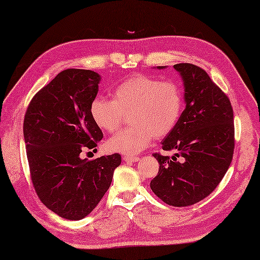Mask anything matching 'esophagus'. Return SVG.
Listing matches in <instances>:
<instances>
[{"label": "esophagus", "instance_id": "34e87169", "mask_svg": "<svg viewBox=\"0 0 260 260\" xmlns=\"http://www.w3.org/2000/svg\"><path fill=\"white\" fill-rule=\"evenodd\" d=\"M123 159H124V161H125L126 163H134V162H139L140 157H137V156H128V155H125V156L123 157Z\"/></svg>", "mask_w": 260, "mask_h": 260}]
</instances>
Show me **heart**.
<instances>
[{
  "label": "heart",
  "instance_id": "1",
  "mask_svg": "<svg viewBox=\"0 0 260 260\" xmlns=\"http://www.w3.org/2000/svg\"><path fill=\"white\" fill-rule=\"evenodd\" d=\"M183 108L181 88L173 81L136 75L115 88L113 101L93 99L90 115L102 131L115 133L129 115V128L113 136L107 143L110 151L134 155L151 144L153 137L161 140L172 132Z\"/></svg>",
  "mask_w": 260,
  "mask_h": 260
}]
</instances>
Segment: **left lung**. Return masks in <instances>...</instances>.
Returning a JSON list of instances; mask_svg holds the SVG:
<instances>
[{"label": "left lung", "mask_w": 260, "mask_h": 260, "mask_svg": "<svg viewBox=\"0 0 260 260\" xmlns=\"http://www.w3.org/2000/svg\"><path fill=\"white\" fill-rule=\"evenodd\" d=\"M173 68L183 81L185 109L162 141L163 150L174 151V155L153 154L159 169L151 189L169 206L187 207L208 197L230 167L235 148L234 112L227 95L203 69L191 63Z\"/></svg>", "instance_id": "left-lung-1"}]
</instances>
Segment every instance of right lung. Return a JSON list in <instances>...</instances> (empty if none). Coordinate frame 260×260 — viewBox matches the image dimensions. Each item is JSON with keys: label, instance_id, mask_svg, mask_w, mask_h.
I'll use <instances>...</instances> for the list:
<instances>
[{"label": "right lung", "instance_id": "1", "mask_svg": "<svg viewBox=\"0 0 260 260\" xmlns=\"http://www.w3.org/2000/svg\"><path fill=\"white\" fill-rule=\"evenodd\" d=\"M101 79L91 70H63L36 93L24 116L33 186L48 209L68 220L84 219L96 208L121 162L117 153L80 157L103 139L90 115Z\"/></svg>", "mask_w": 260, "mask_h": 260}]
</instances>
